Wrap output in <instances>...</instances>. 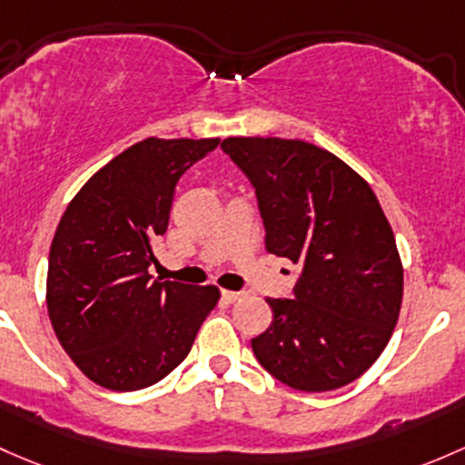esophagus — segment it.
<instances>
[{
    "label": "esophagus",
    "mask_w": 465,
    "mask_h": 465,
    "mask_svg": "<svg viewBox=\"0 0 465 465\" xmlns=\"http://www.w3.org/2000/svg\"><path fill=\"white\" fill-rule=\"evenodd\" d=\"M223 298L227 302H238L245 298V292H232V290H223Z\"/></svg>",
    "instance_id": "obj_1"
}]
</instances>
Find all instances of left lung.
Here are the masks:
<instances>
[{"mask_svg":"<svg viewBox=\"0 0 465 465\" xmlns=\"http://www.w3.org/2000/svg\"><path fill=\"white\" fill-rule=\"evenodd\" d=\"M223 151L256 189L270 253L302 267L294 298H267L273 319L252 339L258 363L301 392L359 379L399 321L403 265L370 184L302 140L227 138Z\"/></svg>","mask_w":465,"mask_h":465,"instance_id":"1","label":"left lung"}]
</instances>
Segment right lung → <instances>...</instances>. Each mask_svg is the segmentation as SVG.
Returning a JSON list of instances; mask_svg holds the SVG:
<instances>
[{
	"label": "right lung",
	"instance_id": "1",
	"mask_svg": "<svg viewBox=\"0 0 465 465\" xmlns=\"http://www.w3.org/2000/svg\"><path fill=\"white\" fill-rule=\"evenodd\" d=\"M218 138H146L104 164L68 203L48 253L46 307L57 341L93 383L134 392L187 359L216 285L153 281V241L175 184Z\"/></svg>",
	"mask_w": 465,
	"mask_h": 465
}]
</instances>
